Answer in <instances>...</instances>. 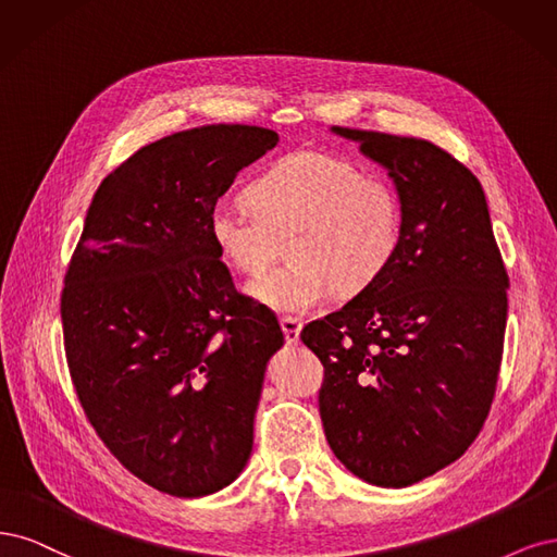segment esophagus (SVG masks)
Masks as SVG:
<instances>
[{"label":"esophagus","instance_id":"34e87169","mask_svg":"<svg viewBox=\"0 0 557 557\" xmlns=\"http://www.w3.org/2000/svg\"><path fill=\"white\" fill-rule=\"evenodd\" d=\"M280 326H282L286 345H298V343H300L302 324H300L298 319H294V317H282V319H280Z\"/></svg>","mask_w":557,"mask_h":557}]
</instances>
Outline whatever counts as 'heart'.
Returning <instances> with one entry per match:
<instances>
[{"instance_id":"b5f03b06","label":"heart","mask_w":557,"mask_h":557,"mask_svg":"<svg viewBox=\"0 0 557 557\" xmlns=\"http://www.w3.org/2000/svg\"><path fill=\"white\" fill-rule=\"evenodd\" d=\"M247 203L255 212L214 206L210 240L243 275H261L286 243L292 263L245 286L280 314H308L333 292L351 298L370 289L403 243L398 189L335 154L302 150L277 159L249 183Z\"/></svg>"}]
</instances>
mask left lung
Wrapping results in <instances>:
<instances>
[{
    "instance_id": "obj_1",
    "label": "left lung",
    "mask_w": 557,
    "mask_h": 557,
    "mask_svg": "<svg viewBox=\"0 0 557 557\" xmlns=\"http://www.w3.org/2000/svg\"><path fill=\"white\" fill-rule=\"evenodd\" d=\"M388 171L405 208L386 273L302 329L324 363L331 451L372 486L405 488L458 460L495 396L509 277L486 194L433 143L331 127Z\"/></svg>"
}]
</instances>
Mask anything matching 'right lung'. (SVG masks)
I'll use <instances>...</instances> for the list:
<instances>
[{"label": "right lung", "instance_id": "1", "mask_svg": "<svg viewBox=\"0 0 557 557\" xmlns=\"http://www.w3.org/2000/svg\"><path fill=\"white\" fill-rule=\"evenodd\" d=\"M277 140L208 124L140 148L99 185L69 263L71 382L111 454L161 493H218L252 454L265 366L284 335L236 292L208 220Z\"/></svg>", "mask_w": 557, "mask_h": 557}]
</instances>
